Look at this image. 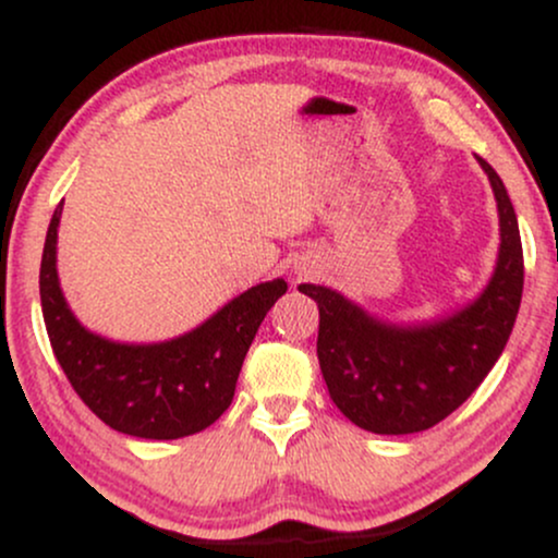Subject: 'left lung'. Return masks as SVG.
<instances>
[{
	"label": "left lung",
	"instance_id": "left-lung-1",
	"mask_svg": "<svg viewBox=\"0 0 558 558\" xmlns=\"http://www.w3.org/2000/svg\"><path fill=\"white\" fill-rule=\"evenodd\" d=\"M477 162L496 196L501 246L475 301L430 323L396 325L332 288L299 286L317 301V360L330 399L362 430L407 435L438 425L475 393L509 341L524 283L520 226L498 172Z\"/></svg>",
	"mask_w": 558,
	"mask_h": 558
}]
</instances>
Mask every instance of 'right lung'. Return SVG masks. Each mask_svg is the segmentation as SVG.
Instances as JSON below:
<instances>
[{
  "mask_svg": "<svg viewBox=\"0 0 558 558\" xmlns=\"http://www.w3.org/2000/svg\"><path fill=\"white\" fill-rule=\"evenodd\" d=\"M54 209L44 241L41 312L52 351L81 401L112 430L149 440L202 433L230 407L243 356L262 319L288 291L267 280L228 301L207 323L162 343H118L86 330L62 296L57 278Z\"/></svg>",
  "mask_w": 558,
  "mask_h": 558,
  "instance_id": "add662e5",
  "label": "right lung"
}]
</instances>
